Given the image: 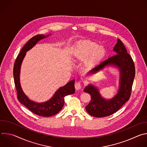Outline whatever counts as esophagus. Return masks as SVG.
<instances>
[{"instance_id": "34e87169", "label": "esophagus", "mask_w": 147, "mask_h": 147, "mask_svg": "<svg viewBox=\"0 0 147 147\" xmlns=\"http://www.w3.org/2000/svg\"><path fill=\"white\" fill-rule=\"evenodd\" d=\"M75 88L76 90H79L80 89H81V83L80 82H77L75 83Z\"/></svg>"}]
</instances>
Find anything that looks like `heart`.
<instances>
[{
	"mask_svg": "<svg viewBox=\"0 0 147 147\" xmlns=\"http://www.w3.org/2000/svg\"><path fill=\"white\" fill-rule=\"evenodd\" d=\"M106 50L102 46H98L97 44L90 40L80 41L71 49V56L76 61L85 60L88 67L95 66L105 56Z\"/></svg>",
	"mask_w": 147,
	"mask_h": 147,
	"instance_id": "obj_1",
	"label": "heart"
}]
</instances>
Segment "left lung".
<instances>
[{"label":"left lung","mask_w":147,"mask_h":147,"mask_svg":"<svg viewBox=\"0 0 147 147\" xmlns=\"http://www.w3.org/2000/svg\"><path fill=\"white\" fill-rule=\"evenodd\" d=\"M113 51L115 55L88 71L92 75L102 70L106 67H115L119 70V82L117 93L111 99H107L102 96L98 87L91 84L86 86L84 91L90 94L91 100L86 107L87 112L91 116L103 117L116 112L129 100L135 77V66L133 60L122 42L117 39Z\"/></svg>","instance_id":"left-lung-1"}]
</instances>
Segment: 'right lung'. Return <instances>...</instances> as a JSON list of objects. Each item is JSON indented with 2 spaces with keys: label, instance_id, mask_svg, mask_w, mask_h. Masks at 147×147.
Here are the masks:
<instances>
[{
  "label": "right lung",
  "instance_id": "1",
  "mask_svg": "<svg viewBox=\"0 0 147 147\" xmlns=\"http://www.w3.org/2000/svg\"><path fill=\"white\" fill-rule=\"evenodd\" d=\"M51 35L39 34L31 38L25 44L17 56L13 69L14 84L17 92L18 100L34 113L44 117H49L57 114L64 106L65 97L66 95L73 94L75 92V80L70 81L65 86L60 87L51 99L44 102H36L30 100L22 90L20 79V70L27 52L32 49L40 40Z\"/></svg>",
  "mask_w": 147,
  "mask_h": 147
}]
</instances>
